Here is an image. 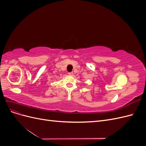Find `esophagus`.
I'll return each instance as SVG.
<instances>
[{"label":"esophagus","instance_id":"1","mask_svg":"<svg viewBox=\"0 0 146 146\" xmlns=\"http://www.w3.org/2000/svg\"><path fill=\"white\" fill-rule=\"evenodd\" d=\"M68 74L69 75V76H73L74 75V72H69Z\"/></svg>","mask_w":146,"mask_h":146}]
</instances>
